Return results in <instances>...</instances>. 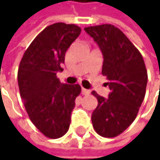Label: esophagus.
Listing matches in <instances>:
<instances>
[{"label":"esophagus","instance_id":"34e87169","mask_svg":"<svg viewBox=\"0 0 160 160\" xmlns=\"http://www.w3.org/2000/svg\"><path fill=\"white\" fill-rule=\"evenodd\" d=\"M82 94H83V95H89L90 94V90L85 89V88H82Z\"/></svg>","mask_w":160,"mask_h":160}]
</instances>
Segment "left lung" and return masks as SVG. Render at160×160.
I'll return each instance as SVG.
<instances>
[{"mask_svg": "<svg viewBox=\"0 0 160 160\" xmlns=\"http://www.w3.org/2000/svg\"><path fill=\"white\" fill-rule=\"evenodd\" d=\"M103 55L102 75L106 76L108 98L92 94L98 105L92 113L95 131L115 137L134 121L145 96L147 71L140 52L117 27L110 24L84 28Z\"/></svg>", "mask_w": 160, "mask_h": 160, "instance_id": "left-lung-1", "label": "left lung"}]
</instances>
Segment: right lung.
Listing matches in <instances>:
<instances>
[{
  "instance_id": "obj_1",
  "label": "right lung",
  "mask_w": 160,
  "mask_h": 160,
  "mask_svg": "<svg viewBox=\"0 0 160 160\" xmlns=\"http://www.w3.org/2000/svg\"><path fill=\"white\" fill-rule=\"evenodd\" d=\"M81 33L74 24L48 26L24 53L18 70L21 98L33 124L49 138L62 137L68 131L78 84H61L57 72L63 71L65 53Z\"/></svg>"
}]
</instances>
